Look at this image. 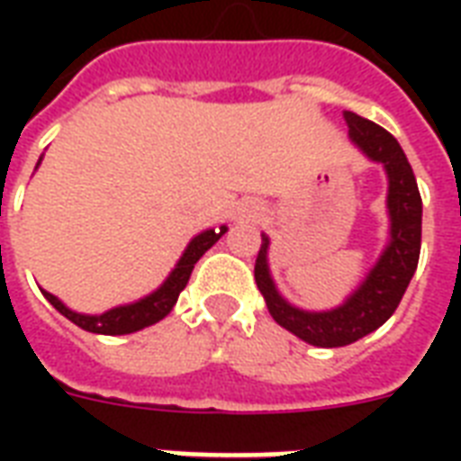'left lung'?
Segmentation results:
<instances>
[{
  "instance_id": "1",
  "label": "left lung",
  "mask_w": 461,
  "mask_h": 461,
  "mask_svg": "<svg viewBox=\"0 0 461 461\" xmlns=\"http://www.w3.org/2000/svg\"><path fill=\"white\" fill-rule=\"evenodd\" d=\"M40 162H42V155H40L38 165ZM38 165H35V169H38ZM215 241L217 237L212 230L195 234L186 244L184 253H181V258L176 260V266L172 267V273L167 275L165 282L158 289H153L150 294L140 296L136 302L119 303V306L110 308L104 313H78V311L68 308L67 303L61 302L59 296L50 294L47 289H40V292L64 318H68V321L78 325L81 330H86V332H95V335H131V332H139V330L148 328V325H155V322L162 321L172 311V306L179 299V292L186 287L195 260L201 258L203 253L208 251Z\"/></svg>"
}]
</instances>
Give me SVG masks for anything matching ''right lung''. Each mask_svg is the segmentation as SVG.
<instances>
[{
    "label": "right lung",
    "instance_id": "obj_1",
    "mask_svg": "<svg viewBox=\"0 0 461 461\" xmlns=\"http://www.w3.org/2000/svg\"><path fill=\"white\" fill-rule=\"evenodd\" d=\"M351 143L368 159L383 165L387 174V244L366 273L357 292L332 311H302L266 292V303L282 328L315 347H344L380 328L393 315L419 263L421 251V194L407 155L393 133L368 119H347ZM266 260V256H263Z\"/></svg>",
    "mask_w": 461,
    "mask_h": 461
}]
</instances>
